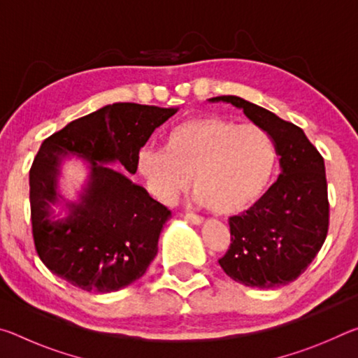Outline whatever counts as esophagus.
Wrapping results in <instances>:
<instances>
[{
  "mask_svg": "<svg viewBox=\"0 0 358 358\" xmlns=\"http://www.w3.org/2000/svg\"><path fill=\"white\" fill-rule=\"evenodd\" d=\"M186 217H187V221H191L192 224H202L203 222V217L202 216H199V215H194V213H186Z\"/></svg>",
  "mask_w": 358,
  "mask_h": 358,
  "instance_id": "esophagus-1",
  "label": "esophagus"
}]
</instances>
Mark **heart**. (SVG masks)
Here are the masks:
<instances>
[{"mask_svg":"<svg viewBox=\"0 0 358 358\" xmlns=\"http://www.w3.org/2000/svg\"><path fill=\"white\" fill-rule=\"evenodd\" d=\"M275 167V143L262 126L221 117L187 120L169 132L164 150L138 153V172L156 197L173 201L192 178L199 202L217 215L259 201Z\"/></svg>","mask_w":358,"mask_h":358,"instance_id":"b5f03b06","label":"heart"}]
</instances>
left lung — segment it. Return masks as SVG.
I'll use <instances>...</instances> for the list:
<instances>
[{"label": "left lung", "mask_w": 358, "mask_h": 358, "mask_svg": "<svg viewBox=\"0 0 358 358\" xmlns=\"http://www.w3.org/2000/svg\"><path fill=\"white\" fill-rule=\"evenodd\" d=\"M210 101L229 102L262 126L281 166L280 177L252 207L229 217L230 246L217 262L227 276L245 286H286L308 268L329 232L324 157L301 128L264 107L238 96Z\"/></svg>", "instance_id": "1"}]
</instances>
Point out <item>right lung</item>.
Returning <instances> with one entry per match:
<instances>
[{"mask_svg":"<svg viewBox=\"0 0 358 358\" xmlns=\"http://www.w3.org/2000/svg\"><path fill=\"white\" fill-rule=\"evenodd\" d=\"M177 108L117 102L77 118L42 142L29 171L33 238L52 273L87 292H115L145 275L172 216L142 186L104 164L137 172L138 151ZM92 164L81 202L64 220H52L57 164L64 155Z\"/></svg>","mask_w":358,"mask_h":358,"instance_id":"obj_1","label":"right lung"}]
</instances>
